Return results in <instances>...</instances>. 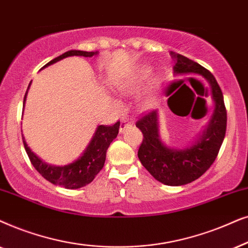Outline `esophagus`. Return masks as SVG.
Returning a JSON list of instances; mask_svg holds the SVG:
<instances>
[{"instance_id":"obj_1","label":"esophagus","mask_w":248,"mask_h":248,"mask_svg":"<svg viewBox=\"0 0 248 248\" xmlns=\"http://www.w3.org/2000/svg\"><path fill=\"white\" fill-rule=\"evenodd\" d=\"M133 124H134V121H129L128 119H122L120 122V128H119V130H120V133H124V130H126V128L133 126Z\"/></svg>"}]
</instances>
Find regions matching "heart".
<instances>
[{"mask_svg": "<svg viewBox=\"0 0 248 248\" xmlns=\"http://www.w3.org/2000/svg\"><path fill=\"white\" fill-rule=\"evenodd\" d=\"M148 77H150V70H148V69H141V70L138 71L136 75H134L133 77L128 79L127 81L122 82V84L119 85L118 91L124 95H130V94L136 93V92L141 87V85L147 80ZM157 87H158L157 82L154 81L153 84L151 85L150 90H148V92L146 93L145 102L150 103V102L153 100L154 95L157 91Z\"/></svg>", "mask_w": 248, "mask_h": 248, "instance_id": "heart-1", "label": "heart"}]
</instances>
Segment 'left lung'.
<instances>
[{
	"label": "left lung",
	"instance_id": "left-lung-1",
	"mask_svg": "<svg viewBox=\"0 0 248 248\" xmlns=\"http://www.w3.org/2000/svg\"><path fill=\"white\" fill-rule=\"evenodd\" d=\"M171 57L174 76L197 75L207 81L214 102L213 114L193 143L173 148L161 140L157 110L148 112L136 122L144 136L138 158L157 181L168 186H183L199 179L212 166L226 135L227 111L220 86L209 70L178 53L171 52Z\"/></svg>",
	"mask_w": 248,
	"mask_h": 248
}]
</instances>
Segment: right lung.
Instances as JSON below:
<instances>
[{
	"label": "right lung",
	"instance_id": "1",
	"mask_svg": "<svg viewBox=\"0 0 248 248\" xmlns=\"http://www.w3.org/2000/svg\"><path fill=\"white\" fill-rule=\"evenodd\" d=\"M98 54V52H86L78 51V49H71L63 53L60 57L53 59L48 63H46L42 69L51 65L55 62L62 60V59L68 57H85L92 58L93 55ZM29 84V86H31ZM28 86V88H29ZM28 90L25 94L24 105L27 97ZM119 127H120V121L114 124L113 126H98L95 130L94 136L92 138L88 146L82 152L80 156L75 160L72 163L67 166H52V164L45 163L42 158H39L34 152L31 150L26 143L25 138L22 137L25 150L27 152L29 160L36 170L44 177L49 183L59 185L67 189H78L88 185L94 180L96 174L102 170L104 166L105 157H107V151L112 140L118 136Z\"/></svg>",
	"mask_w": 248,
	"mask_h": 248
}]
</instances>
